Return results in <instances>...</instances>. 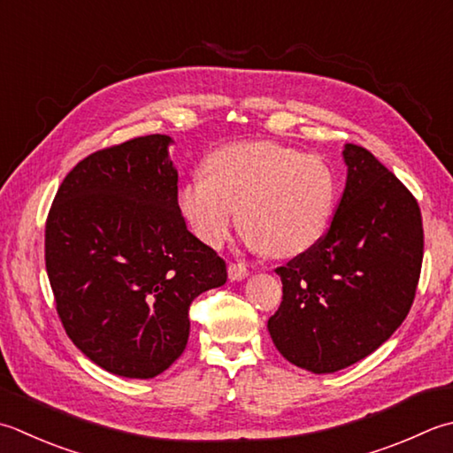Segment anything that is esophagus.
Instances as JSON below:
<instances>
[{"label":"esophagus","mask_w":453,"mask_h":453,"mask_svg":"<svg viewBox=\"0 0 453 453\" xmlns=\"http://www.w3.org/2000/svg\"><path fill=\"white\" fill-rule=\"evenodd\" d=\"M250 274V269H247L245 263H229L227 267V277L229 280H242Z\"/></svg>","instance_id":"34e87169"}]
</instances>
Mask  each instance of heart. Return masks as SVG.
<instances>
[{"label": "heart", "mask_w": 453, "mask_h": 453, "mask_svg": "<svg viewBox=\"0 0 453 453\" xmlns=\"http://www.w3.org/2000/svg\"><path fill=\"white\" fill-rule=\"evenodd\" d=\"M206 171L194 173L176 194L186 226L202 243L221 247L234 221L243 242L273 257L308 251L330 226L338 182L324 158L273 141L216 149Z\"/></svg>", "instance_id": "b5f03b06"}]
</instances>
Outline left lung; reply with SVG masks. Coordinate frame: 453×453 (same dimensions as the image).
I'll return each instance as SVG.
<instances>
[{"mask_svg":"<svg viewBox=\"0 0 453 453\" xmlns=\"http://www.w3.org/2000/svg\"><path fill=\"white\" fill-rule=\"evenodd\" d=\"M348 180L326 235L277 274L282 303L269 318L280 356L334 373L380 348L409 314L420 279L418 202L367 149L343 147Z\"/></svg>","mask_w":453,"mask_h":453,"instance_id":"obj_1","label":"left lung"}]
</instances>
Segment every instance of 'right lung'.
<instances>
[{"instance_id": "right-lung-1", "label": "right lung", "mask_w": 453, "mask_h": 453, "mask_svg": "<svg viewBox=\"0 0 453 453\" xmlns=\"http://www.w3.org/2000/svg\"><path fill=\"white\" fill-rule=\"evenodd\" d=\"M168 135L96 150L62 180L44 261L68 338L96 365L153 379L188 343V308L227 280L226 261L186 229Z\"/></svg>"}]
</instances>
